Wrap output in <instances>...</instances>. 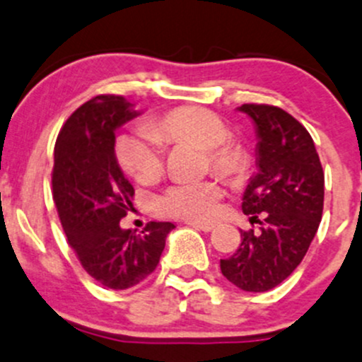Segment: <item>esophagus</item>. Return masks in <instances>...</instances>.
<instances>
[{"label":"esophagus","mask_w":362,"mask_h":362,"mask_svg":"<svg viewBox=\"0 0 362 362\" xmlns=\"http://www.w3.org/2000/svg\"><path fill=\"white\" fill-rule=\"evenodd\" d=\"M189 226L192 227V229L196 230H203V232H211L215 229V226L213 223H199V222H189Z\"/></svg>","instance_id":"34e87169"}]
</instances>
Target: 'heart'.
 I'll list each match as a JSON object with an SVG mask.
<instances>
[{"label":"heart","instance_id":"b5f03b06","mask_svg":"<svg viewBox=\"0 0 362 362\" xmlns=\"http://www.w3.org/2000/svg\"><path fill=\"white\" fill-rule=\"evenodd\" d=\"M227 124L216 114L199 107H180L154 119L147 130H132L116 142L119 166L139 182L151 184L163 171V146L192 144L206 149L210 168L234 177L245 168L246 154L230 142ZM223 189L218 180L178 182L158 197V211L168 216L210 222L218 215Z\"/></svg>","mask_w":362,"mask_h":362}]
</instances>
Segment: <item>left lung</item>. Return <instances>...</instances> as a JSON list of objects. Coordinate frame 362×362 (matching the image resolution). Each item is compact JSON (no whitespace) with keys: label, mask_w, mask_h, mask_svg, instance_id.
<instances>
[{"label":"left lung","mask_w":362,"mask_h":362,"mask_svg":"<svg viewBox=\"0 0 362 362\" xmlns=\"http://www.w3.org/2000/svg\"><path fill=\"white\" fill-rule=\"evenodd\" d=\"M238 109L258 136V173L243 196V213L262 227L258 234L241 230V245L220 260V271L241 290L260 293L283 283L305 257L322 216L325 171L310 133L291 114L267 104Z\"/></svg>","instance_id":"1"}]
</instances>
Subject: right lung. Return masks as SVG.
Returning <instances> with one entry per match:
<instances>
[{
    "label": "right lung",
    "instance_id": "obj_1",
    "mask_svg": "<svg viewBox=\"0 0 362 362\" xmlns=\"http://www.w3.org/2000/svg\"><path fill=\"white\" fill-rule=\"evenodd\" d=\"M139 116L119 95H98L71 114L55 142L52 194L60 223L83 269L111 290H128L156 271L171 222L140 234L121 229L133 185L114 154L116 132Z\"/></svg>",
    "mask_w": 362,
    "mask_h": 362
}]
</instances>
